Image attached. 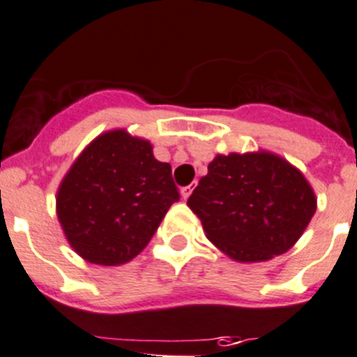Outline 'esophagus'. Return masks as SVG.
<instances>
[{"label":"esophagus","mask_w":357,"mask_h":357,"mask_svg":"<svg viewBox=\"0 0 357 357\" xmlns=\"http://www.w3.org/2000/svg\"><path fill=\"white\" fill-rule=\"evenodd\" d=\"M191 192H192V185H185V188L181 189V195L184 199H188L189 196H191Z\"/></svg>","instance_id":"esophagus-1"}]
</instances>
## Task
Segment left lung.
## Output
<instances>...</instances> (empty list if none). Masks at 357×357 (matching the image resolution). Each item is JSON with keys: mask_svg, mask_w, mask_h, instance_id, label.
<instances>
[{"mask_svg": "<svg viewBox=\"0 0 357 357\" xmlns=\"http://www.w3.org/2000/svg\"><path fill=\"white\" fill-rule=\"evenodd\" d=\"M188 205L206 238L240 263L268 261L298 242L317 208L303 173L271 152L215 155Z\"/></svg>", "mask_w": 357, "mask_h": 357, "instance_id": "left-lung-1", "label": "left lung"}]
</instances>
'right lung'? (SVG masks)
I'll list each match as a JSON object with an SVG mask.
<instances>
[{
	"label": "right lung",
	"instance_id": "right-lung-1",
	"mask_svg": "<svg viewBox=\"0 0 357 357\" xmlns=\"http://www.w3.org/2000/svg\"><path fill=\"white\" fill-rule=\"evenodd\" d=\"M178 198L172 166L154 158L151 142L114 130L94 138L71 165L56 208L75 252L117 266L147 247Z\"/></svg>",
	"mask_w": 357,
	"mask_h": 357
}]
</instances>
